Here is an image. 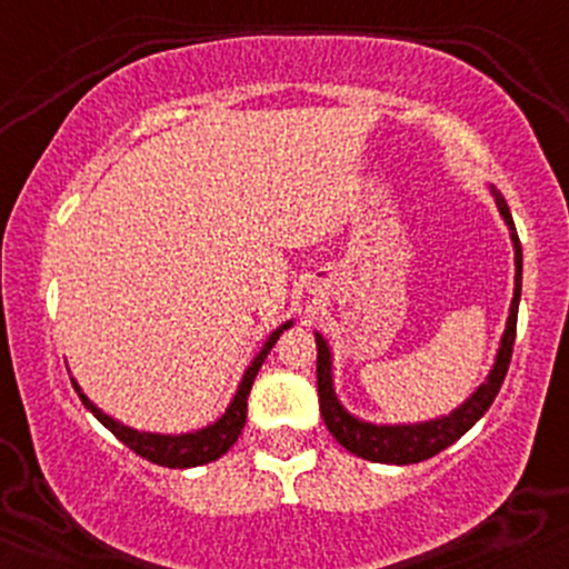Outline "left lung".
<instances>
[{
  "label": "left lung",
  "mask_w": 569,
  "mask_h": 569,
  "mask_svg": "<svg viewBox=\"0 0 569 569\" xmlns=\"http://www.w3.org/2000/svg\"><path fill=\"white\" fill-rule=\"evenodd\" d=\"M495 202L500 208V217L506 219L508 230H511L513 253H516V289L511 299V312H508L506 331H502L498 358L489 371L487 382L479 385V390L462 403L460 409L449 411L447 417L439 420L417 422V426H371V422L352 417L335 396V382H331V352L329 345L321 335H316L318 345V398H321V415L326 428L335 439L342 443L352 455L363 457L371 462H388V466H411V462H422L428 457L439 455L449 443H455L462 433H468L476 422L485 417V411L492 407L495 396H498L502 380H506L508 363H511L513 339H516V316H519V297H521V243L516 234L511 211H508L506 200L500 192H495Z\"/></svg>",
  "instance_id": "1"
}]
</instances>
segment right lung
<instances>
[{
    "mask_svg": "<svg viewBox=\"0 0 569 569\" xmlns=\"http://www.w3.org/2000/svg\"><path fill=\"white\" fill-rule=\"evenodd\" d=\"M289 326H291V321H286L283 326H278V329L272 331L270 339H267V342H264V348L259 350V356L253 358L251 367L246 369L243 382H240L238 393H234L232 403H230V407H227L224 415H221L219 420L213 422V426H208V428H202V430H194V433H181V436L141 433V430H133V428L122 426V422H117L109 415H103L101 409L90 403V398L82 393L80 385H77L74 380H71V385H74V390H77V393H80L84 407L93 411L96 420L101 422L103 428L112 430L117 439L126 443L128 449H133L136 455L143 457V460L158 462V466H162V468L206 466V462L219 460V457L224 455L234 441H238L240 430H243V426H246L248 393H251L253 377H257V371L262 369L267 352H270L272 345L278 342V337L283 335V329H289Z\"/></svg>",
    "mask_w": 569,
    "mask_h": 569,
    "instance_id": "add662e5",
    "label": "right lung"
}]
</instances>
